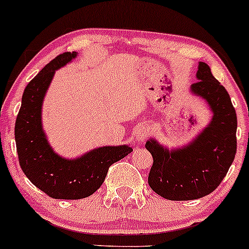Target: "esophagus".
<instances>
[{
    "mask_svg": "<svg viewBox=\"0 0 249 249\" xmlns=\"http://www.w3.org/2000/svg\"><path fill=\"white\" fill-rule=\"evenodd\" d=\"M148 133H149V129L146 124H140L138 128L135 129V133H134V136H135L136 142L139 144H142L144 142V140L147 139Z\"/></svg>",
    "mask_w": 249,
    "mask_h": 249,
    "instance_id": "1",
    "label": "esophagus"
}]
</instances>
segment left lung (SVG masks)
Segmentation results:
<instances>
[{"instance_id":"obj_1","label":"left lung","mask_w":249,"mask_h":249,"mask_svg":"<svg viewBox=\"0 0 249 249\" xmlns=\"http://www.w3.org/2000/svg\"><path fill=\"white\" fill-rule=\"evenodd\" d=\"M192 91L202 96L214 115L197 139L183 149L168 152L154 140L146 148L153 156L148 183L167 200H195L211 194L221 183L236 154V113L226 88L200 62Z\"/></svg>"}]
</instances>
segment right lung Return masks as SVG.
I'll return each instance as SVG.
<instances>
[{
    "label": "right lung",
    "instance_id": "add662e5",
    "mask_svg": "<svg viewBox=\"0 0 249 249\" xmlns=\"http://www.w3.org/2000/svg\"><path fill=\"white\" fill-rule=\"evenodd\" d=\"M75 56V52L60 54L28 83L15 122L19 166L30 182L53 199L90 196L101 187L111 164L133 152L128 146L101 147L76 160H67L50 148L42 130V100L55 71Z\"/></svg>",
    "mask_w": 249,
    "mask_h": 249
}]
</instances>
